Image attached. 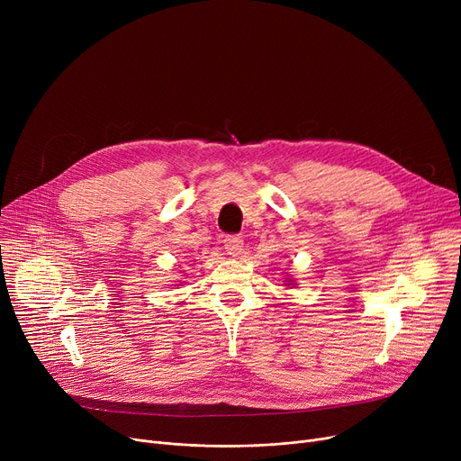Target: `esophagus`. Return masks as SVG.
<instances>
[{"instance_id":"1","label":"esophagus","mask_w":461,"mask_h":461,"mask_svg":"<svg viewBox=\"0 0 461 461\" xmlns=\"http://www.w3.org/2000/svg\"><path fill=\"white\" fill-rule=\"evenodd\" d=\"M222 243L230 256H239L240 250H243V237L240 235H226Z\"/></svg>"}]
</instances>
